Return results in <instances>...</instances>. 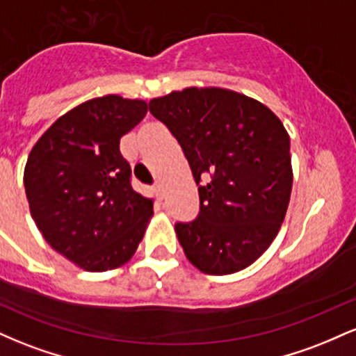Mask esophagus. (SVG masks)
Returning a JSON list of instances; mask_svg holds the SVG:
<instances>
[{"mask_svg": "<svg viewBox=\"0 0 356 356\" xmlns=\"http://www.w3.org/2000/svg\"><path fill=\"white\" fill-rule=\"evenodd\" d=\"M154 191H155V195H157L159 199H164V197H165V189H164V184L157 182V184H155Z\"/></svg>", "mask_w": 356, "mask_h": 356, "instance_id": "1", "label": "esophagus"}]
</instances>
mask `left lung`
I'll return each mask as SVG.
<instances>
[{"instance_id":"left-lung-1","label":"left lung","mask_w":356,"mask_h":356,"mask_svg":"<svg viewBox=\"0 0 356 356\" xmlns=\"http://www.w3.org/2000/svg\"><path fill=\"white\" fill-rule=\"evenodd\" d=\"M181 144L199 186L197 218L175 224L206 275L248 268L276 238L293 186L289 136L266 105L226 88H186L149 102Z\"/></svg>"}]
</instances>
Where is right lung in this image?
I'll return each instance as SVG.
<instances>
[{
	"label": "right lung",
	"instance_id": "add662e5",
	"mask_svg": "<svg viewBox=\"0 0 356 356\" xmlns=\"http://www.w3.org/2000/svg\"><path fill=\"white\" fill-rule=\"evenodd\" d=\"M145 113L144 100L92 99L61 115L28 155L31 218L44 241L85 271L127 263L154 214L152 199L132 189L118 147Z\"/></svg>",
	"mask_w": 356,
	"mask_h": 356
}]
</instances>
